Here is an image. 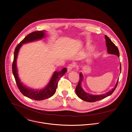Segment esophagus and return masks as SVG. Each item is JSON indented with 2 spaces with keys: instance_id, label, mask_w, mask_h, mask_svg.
I'll use <instances>...</instances> for the list:
<instances>
[{
  "instance_id": "obj_1",
  "label": "esophagus",
  "mask_w": 132,
  "mask_h": 132,
  "mask_svg": "<svg viewBox=\"0 0 132 132\" xmlns=\"http://www.w3.org/2000/svg\"><path fill=\"white\" fill-rule=\"evenodd\" d=\"M74 67H75V64L73 63L69 64V65L68 67V72H70Z\"/></svg>"
}]
</instances>
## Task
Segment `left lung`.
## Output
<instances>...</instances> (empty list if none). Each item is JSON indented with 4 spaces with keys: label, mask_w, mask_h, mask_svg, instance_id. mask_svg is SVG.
Returning <instances> with one entry per match:
<instances>
[{
    "label": "left lung",
    "mask_w": 132,
    "mask_h": 132,
    "mask_svg": "<svg viewBox=\"0 0 132 132\" xmlns=\"http://www.w3.org/2000/svg\"><path fill=\"white\" fill-rule=\"evenodd\" d=\"M105 38L106 39V47L107 48V52L108 53L110 54H114L115 55H117L119 58V52L118 49L117 47L114 45V44L111 41V40L108 38L106 35L105 36ZM120 70L121 71V64L120 65ZM121 71L120 72V73ZM80 79L78 82V84L76 88V93L77 95V96L81 98V100L88 102H94L96 101H98L100 100H101L109 95H110L114 92L115 88L117 87V83L118 82V79L117 81V82L114 86V87L112 88L111 90L109 91L108 92L102 94H91L86 93L84 89L82 87V82L83 80V76L82 73L81 72L80 73Z\"/></svg>",
    "instance_id": "1"
}]
</instances>
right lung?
I'll use <instances>...</instances> for the list:
<instances>
[{
  "mask_svg": "<svg viewBox=\"0 0 132 132\" xmlns=\"http://www.w3.org/2000/svg\"><path fill=\"white\" fill-rule=\"evenodd\" d=\"M45 31V30L34 31L25 37L17 46L15 49L14 60L12 65L13 74L20 91L24 96L36 101L43 100L53 96L56 92L58 81L62 76L66 73L67 71V69L64 68L59 72L55 71L48 84L44 88L40 89L30 88L24 85L23 83L21 82L18 76V69L17 68V59L19 50L23 44L38 40L45 38L46 36Z\"/></svg>",
  "mask_w": 132,
  "mask_h": 132,
  "instance_id": "add662e5",
  "label": "right lung"
}]
</instances>
